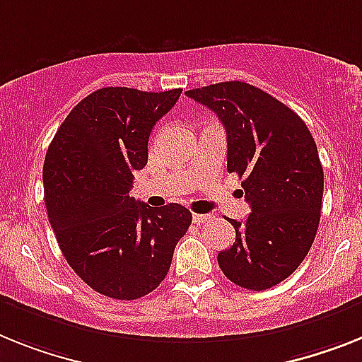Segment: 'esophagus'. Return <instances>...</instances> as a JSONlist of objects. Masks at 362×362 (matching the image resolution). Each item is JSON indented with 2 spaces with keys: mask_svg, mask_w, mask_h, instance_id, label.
I'll use <instances>...</instances> for the list:
<instances>
[{
  "mask_svg": "<svg viewBox=\"0 0 362 362\" xmlns=\"http://www.w3.org/2000/svg\"><path fill=\"white\" fill-rule=\"evenodd\" d=\"M209 218H211V215L195 214V215H193V223H197V224H204V223H208Z\"/></svg>",
  "mask_w": 362,
  "mask_h": 362,
  "instance_id": "esophagus-1",
  "label": "esophagus"
}]
</instances>
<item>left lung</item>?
<instances>
[{
	"label": "left lung",
	"mask_w": 362,
	"mask_h": 362,
	"mask_svg": "<svg viewBox=\"0 0 362 362\" xmlns=\"http://www.w3.org/2000/svg\"><path fill=\"white\" fill-rule=\"evenodd\" d=\"M224 124L228 173L250 202L245 223L228 218L235 243L217 261L230 281L265 291L289 278L305 259L320 223L324 169L317 144L298 114L241 81L186 92Z\"/></svg>",
	"instance_id": "left-lung-1"
}]
</instances>
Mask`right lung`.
Wrapping results in <instances>:
<instances>
[{
	"mask_svg": "<svg viewBox=\"0 0 362 362\" xmlns=\"http://www.w3.org/2000/svg\"><path fill=\"white\" fill-rule=\"evenodd\" d=\"M180 93L101 88L69 112L45 154L44 202L60 250L108 298L153 293L193 218L175 202L151 208L130 197L151 130Z\"/></svg>",
	"mask_w": 362,
	"mask_h": 362,
	"instance_id": "1",
	"label": "right lung"
}]
</instances>
